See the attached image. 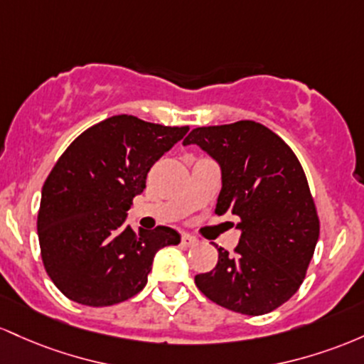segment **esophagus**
<instances>
[{
  "label": "esophagus",
  "instance_id": "obj_1",
  "mask_svg": "<svg viewBox=\"0 0 364 364\" xmlns=\"http://www.w3.org/2000/svg\"><path fill=\"white\" fill-rule=\"evenodd\" d=\"M181 242H182L183 247H193V246H196V244H198V239H196V237H193V235H189V234H183Z\"/></svg>",
  "mask_w": 364,
  "mask_h": 364
}]
</instances>
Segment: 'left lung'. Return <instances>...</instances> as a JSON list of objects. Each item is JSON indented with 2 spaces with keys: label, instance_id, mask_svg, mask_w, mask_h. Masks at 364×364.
Returning a JSON list of instances; mask_svg holds the SVG:
<instances>
[{
  "label": "left lung",
  "instance_id": "obj_1",
  "mask_svg": "<svg viewBox=\"0 0 364 364\" xmlns=\"http://www.w3.org/2000/svg\"><path fill=\"white\" fill-rule=\"evenodd\" d=\"M189 144L222 170L215 213L240 218L234 255L218 247L216 267L196 275V285L230 311L270 313L303 284L320 235L303 166L275 132L252 120L198 127L183 139Z\"/></svg>",
  "mask_w": 364,
  "mask_h": 364
}]
</instances>
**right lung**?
<instances>
[{"label":"right lung","mask_w":364,"mask_h":364,"mask_svg":"<svg viewBox=\"0 0 364 364\" xmlns=\"http://www.w3.org/2000/svg\"><path fill=\"white\" fill-rule=\"evenodd\" d=\"M189 127H165L132 115L109 117L68 146L41 194L38 234L44 268L68 299L103 308L148 284L154 255L177 246L170 227L125 223L146 177Z\"/></svg>","instance_id":"add662e5"}]
</instances>
